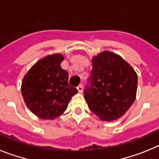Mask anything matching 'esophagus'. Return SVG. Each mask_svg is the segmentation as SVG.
Masks as SVG:
<instances>
[{"label":"esophagus","mask_w":159,"mask_h":159,"mask_svg":"<svg viewBox=\"0 0 159 159\" xmlns=\"http://www.w3.org/2000/svg\"><path fill=\"white\" fill-rule=\"evenodd\" d=\"M77 89H78V91L79 92V93H82V91H83V85H79Z\"/></svg>","instance_id":"esophagus-1"}]
</instances>
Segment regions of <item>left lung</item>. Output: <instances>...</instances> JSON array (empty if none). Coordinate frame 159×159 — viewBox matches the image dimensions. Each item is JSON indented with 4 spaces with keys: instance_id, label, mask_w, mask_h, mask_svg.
Segmentation results:
<instances>
[{
    "instance_id": "obj_1",
    "label": "left lung",
    "mask_w": 159,
    "mask_h": 159,
    "mask_svg": "<svg viewBox=\"0 0 159 159\" xmlns=\"http://www.w3.org/2000/svg\"><path fill=\"white\" fill-rule=\"evenodd\" d=\"M90 86L85 89L89 110L102 121L120 118L136 98L138 75L121 56L103 51L92 58Z\"/></svg>"
}]
</instances>
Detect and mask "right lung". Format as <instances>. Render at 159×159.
<instances>
[{
  "label": "right lung",
  "mask_w": 159,
  "mask_h": 159,
  "mask_svg": "<svg viewBox=\"0 0 159 159\" xmlns=\"http://www.w3.org/2000/svg\"><path fill=\"white\" fill-rule=\"evenodd\" d=\"M63 60L61 53L47 55L32 66L22 80L25 103L41 119L58 118L67 109L72 96L78 93L68 84L67 71L61 67Z\"/></svg>",
  "instance_id": "obj_1"
}]
</instances>
